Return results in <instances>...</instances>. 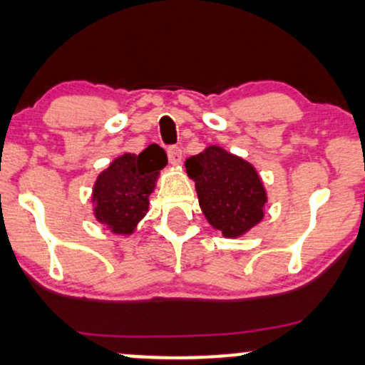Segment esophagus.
<instances>
[{"label":"esophagus","instance_id":"1","mask_svg":"<svg viewBox=\"0 0 365 365\" xmlns=\"http://www.w3.org/2000/svg\"><path fill=\"white\" fill-rule=\"evenodd\" d=\"M168 161H170V165H173V167H177V165L182 163V150H180L178 146H170Z\"/></svg>","mask_w":365,"mask_h":365}]
</instances>
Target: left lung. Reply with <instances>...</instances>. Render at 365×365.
<instances>
[{"instance_id":"left-lung-1","label":"left lung","mask_w":365,"mask_h":365,"mask_svg":"<svg viewBox=\"0 0 365 365\" xmlns=\"http://www.w3.org/2000/svg\"><path fill=\"white\" fill-rule=\"evenodd\" d=\"M185 168L205 219L224 237L242 236L261 222L267 195L249 161L212 145L187 158Z\"/></svg>"}]
</instances>
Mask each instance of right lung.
Masks as SVG:
<instances>
[{
	"label": "right lung",
	"mask_w": 365,
	"mask_h": 365,
	"mask_svg": "<svg viewBox=\"0 0 365 365\" xmlns=\"http://www.w3.org/2000/svg\"><path fill=\"white\" fill-rule=\"evenodd\" d=\"M167 153L150 145L140 155L118 156L96 180L92 204L98 222L110 232L129 236L146 215L150 195L155 190L160 170L167 167Z\"/></svg>",
	"instance_id": "right-lung-1"
}]
</instances>
